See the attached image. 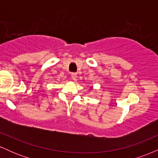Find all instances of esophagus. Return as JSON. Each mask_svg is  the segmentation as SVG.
Instances as JSON below:
<instances>
[{"label": "esophagus", "instance_id": "obj_1", "mask_svg": "<svg viewBox=\"0 0 158 158\" xmlns=\"http://www.w3.org/2000/svg\"><path fill=\"white\" fill-rule=\"evenodd\" d=\"M71 78L73 80H76V79L77 78V73H71Z\"/></svg>", "mask_w": 158, "mask_h": 158}]
</instances>
